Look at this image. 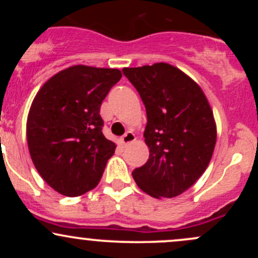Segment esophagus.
Segmentation results:
<instances>
[{"mask_svg": "<svg viewBox=\"0 0 258 258\" xmlns=\"http://www.w3.org/2000/svg\"><path fill=\"white\" fill-rule=\"evenodd\" d=\"M136 141V135L133 132H131V131H128V132H126L125 135L122 136V137H121L120 139H119V142H120V144L122 147H126L127 144H130V143H132V142H135Z\"/></svg>", "mask_w": 258, "mask_h": 258, "instance_id": "obj_1", "label": "esophagus"}]
</instances>
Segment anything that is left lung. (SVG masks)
<instances>
[{"instance_id": "1", "label": "left lung", "mask_w": 258, "mask_h": 258, "mask_svg": "<svg viewBox=\"0 0 258 258\" xmlns=\"http://www.w3.org/2000/svg\"><path fill=\"white\" fill-rule=\"evenodd\" d=\"M146 105L144 142L149 159L132 172L150 197L174 198L205 172L214 154L217 127L205 93L178 68L155 63L123 68Z\"/></svg>"}]
</instances>
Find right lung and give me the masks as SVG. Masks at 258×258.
Here are the masks:
<instances>
[{"label":"right lung","instance_id":"obj_1","mask_svg":"<svg viewBox=\"0 0 258 258\" xmlns=\"http://www.w3.org/2000/svg\"><path fill=\"white\" fill-rule=\"evenodd\" d=\"M122 78L119 69L73 65L47 80L26 121L29 153L37 172L65 197L98 185L116 144L104 137L102 102Z\"/></svg>","mask_w":258,"mask_h":258}]
</instances>
